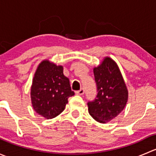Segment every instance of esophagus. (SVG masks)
<instances>
[{"instance_id":"obj_1","label":"esophagus","mask_w":156,"mask_h":156,"mask_svg":"<svg viewBox=\"0 0 156 156\" xmlns=\"http://www.w3.org/2000/svg\"><path fill=\"white\" fill-rule=\"evenodd\" d=\"M75 94H76L77 95H83V94H84V90L83 89V88H81V89H80L79 90L76 91Z\"/></svg>"}]
</instances>
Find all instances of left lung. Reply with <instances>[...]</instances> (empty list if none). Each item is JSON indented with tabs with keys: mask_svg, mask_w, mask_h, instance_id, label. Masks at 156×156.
<instances>
[{
	"mask_svg": "<svg viewBox=\"0 0 156 156\" xmlns=\"http://www.w3.org/2000/svg\"><path fill=\"white\" fill-rule=\"evenodd\" d=\"M97 87L95 100L87 103L88 112L100 123L105 124L117 117L128 100V90L117 63L106 56L94 68Z\"/></svg>",
	"mask_w": 156,
	"mask_h": 156,
	"instance_id": "left-lung-1",
	"label": "left lung"
}]
</instances>
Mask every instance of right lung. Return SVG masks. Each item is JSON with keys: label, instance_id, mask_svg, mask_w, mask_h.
<instances>
[{"label": "right lung", "instance_id": "obj_1", "mask_svg": "<svg viewBox=\"0 0 156 156\" xmlns=\"http://www.w3.org/2000/svg\"><path fill=\"white\" fill-rule=\"evenodd\" d=\"M31 100L34 111L46 119L59 115L75 94L69 80L63 74V66L48 59L42 61L34 72L31 87Z\"/></svg>", "mask_w": 156, "mask_h": 156}]
</instances>
